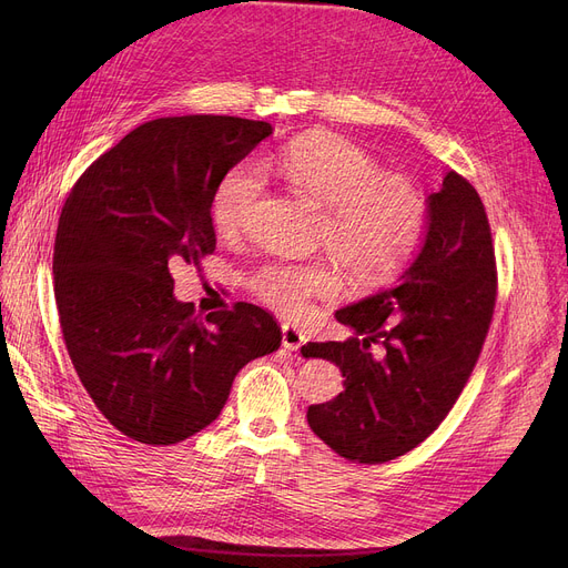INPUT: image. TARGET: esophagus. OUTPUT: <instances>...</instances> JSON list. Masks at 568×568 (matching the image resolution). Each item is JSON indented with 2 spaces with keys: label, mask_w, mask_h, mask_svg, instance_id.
<instances>
[{
  "label": "esophagus",
  "mask_w": 568,
  "mask_h": 568,
  "mask_svg": "<svg viewBox=\"0 0 568 568\" xmlns=\"http://www.w3.org/2000/svg\"><path fill=\"white\" fill-rule=\"evenodd\" d=\"M281 332H283V347L290 352H296L306 343V334L302 329H296V326L290 322L281 326Z\"/></svg>",
  "instance_id": "esophagus-1"
}]
</instances>
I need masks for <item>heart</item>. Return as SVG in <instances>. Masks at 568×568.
<instances>
[{"label": "heart", "mask_w": 568, "mask_h": 568, "mask_svg": "<svg viewBox=\"0 0 568 568\" xmlns=\"http://www.w3.org/2000/svg\"><path fill=\"white\" fill-rule=\"evenodd\" d=\"M315 204L324 206L322 244L345 264L352 281L377 285L396 276L419 246L426 202L403 176H382L356 144L334 135H308L260 161ZM262 174L253 163L234 165L214 191L212 221L234 234L260 197ZM262 304L287 317L304 315L313 300H332L343 278L334 260L274 257L246 278Z\"/></svg>", "instance_id": "obj_1"}]
</instances>
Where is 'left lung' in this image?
Returning a JSON list of instances; mask_svg holds the SVG:
<instances>
[{"label":"left lung","instance_id":"8db88e82","mask_svg":"<svg viewBox=\"0 0 568 568\" xmlns=\"http://www.w3.org/2000/svg\"><path fill=\"white\" fill-rule=\"evenodd\" d=\"M495 248L484 202L446 172L426 197L419 253L384 292L336 311L345 341L308 343L306 359L341 368L345 389L308 407V426L356 463L394 460L422 444L458 400L495 308ZM371 344H379L377 353Z\"/></svg>","mask_w":568,"mask_h":568}]
</instances>
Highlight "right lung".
<instances>
[{
  "label": "right lung",
  "mask_w": 568,
  "mask_h": 568,
  "mask_svg": "<svg viewBox=\"0 0 568 568\" xmlns=\"http://www.w3.org/2000/svg\"><path fill=\"white\" fill-rule=\"evenodd\" d=\"M272 131L242 116H161L67 197L52 260L62 334L87 394L135 442L170 446L214 424L234 375L281 345L260 306L200 317L172 281L214 253V191Z\"/></svg>",
  "instance_id": "right-lung-1"
}]
</instances>
